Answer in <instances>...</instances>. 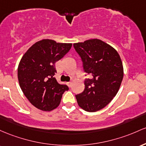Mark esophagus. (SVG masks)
Listing matches in <instances>:
<instances>
[{
  "mask_svg": "<svg viewBox=\"0 0 146 146\" xmlns=\"http://www.w3.org/2000/svg\"><path fill=\"white\" fill-rule=\"evenodd\" d=\"M67 84H68V86L70 88V87H72V82H71V81L68 82V83H67Z\"/></svg>",
  "mask_w": 146,
  "mask_h": 146,
  "instance_id": "obj_1",
  "label": "esophagus"
}]
</instances>
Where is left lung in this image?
Masks as SVG:
<instances>
[{"label": "left lung", "mask_w": 146, "mask_h": 146, "mask_svg": "<svg viewBox=\"0 0 146 146\" xmlns=\"http://www.w3.org/2000/svg\"><path fill=\"white\" fill-rule=\"evenodd\" d=\"M81 57L86 75L85 89L76 95L78 106L87 112L99 111L106 107L116 96L120 88L123 68L120 56L108 44L90 39L73 45Z\"/></svg>", "instance_id": "obj_1"}]
</instances>
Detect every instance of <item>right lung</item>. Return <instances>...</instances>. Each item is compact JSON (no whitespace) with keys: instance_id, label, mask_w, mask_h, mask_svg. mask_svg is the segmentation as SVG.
Here are the masks:
<instances>
[{"instance_id":"1","label":"right lung","mask_w":146,"mask_h":146,"mask_svg":"<svg viewBox=\"0 0 146 146\" xmlns=\"http://www.w3.org/2000/svg\"><path fill=\"white\" fill-rule=\"evenodd\" d=\"M71 47V43L43 39L34 44L21 58L18 68L19 84L25 96L38 109H55L63 93L69 90L67 85L58 83L54 76L56 73V62Z\"/></svg>"}]
</instances>
